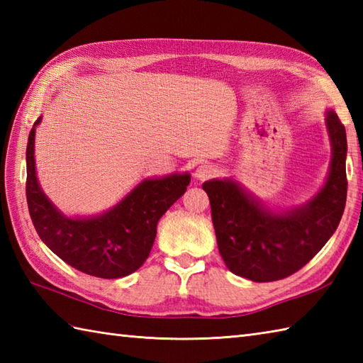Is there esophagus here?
<instances>
[{
  "instance_id": "esophagus-1",
  "label": "esophagus",
  "mask_w": 363,
  "mask_h": 363,
  "mask_svg": "<svg viewBox=\"0 0 363 363\" xmlns=\"http://www.w3.org/2000/svg\"><path fill=\"white\" fill-rule=\"evenodd\" d=\"M215 173H217V168H215L213 165L203 164V165L198 167L195 176L198 177L199 181H206V179H211V177H213Z\"/></svg>"
}]
</instances>
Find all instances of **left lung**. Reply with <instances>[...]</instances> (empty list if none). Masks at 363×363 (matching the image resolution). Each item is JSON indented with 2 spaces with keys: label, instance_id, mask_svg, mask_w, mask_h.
<instances>
[{
  "label": "left lung",
  "instance_id": "left-lung-1",
  "mask_svg": "<svg viewBox=\"0 0 363 363\" xmlns=\"http://www.w3.org/2000/svg\"><path fill=\"white\" fill-rule=\"evenodd\" d=\"M326 126L333 160L325 187L312 201L273 213L233 181H207L218 251L229 272L254 282L284 279L311 262L326 245L346 204V130L334 111Z\"/></svg>",
  "mask_w": 363,
  "mask_h": 363
}]
</instances>
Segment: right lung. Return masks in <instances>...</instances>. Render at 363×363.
<instances>
[{
  "instance_id": "1",
  "label": "right lung",
  "mask_w": 363,
  "mask_h": 363,
  "mask_svg": "<svg viewBox=\"0 0 363 363\" xmlns=\"http://www.w3.org/2000/svg\"><path fill=\"white\" fill-rule=\"evenodd\" d=\"M26 148V199L33 225L48 248L79 272L117 279L140 268L148 259L157 221L190 184V174L145 179L121 203L95 218H67L45 196L35 176L34 135Z\"/></svg>"
}]
</instances>
